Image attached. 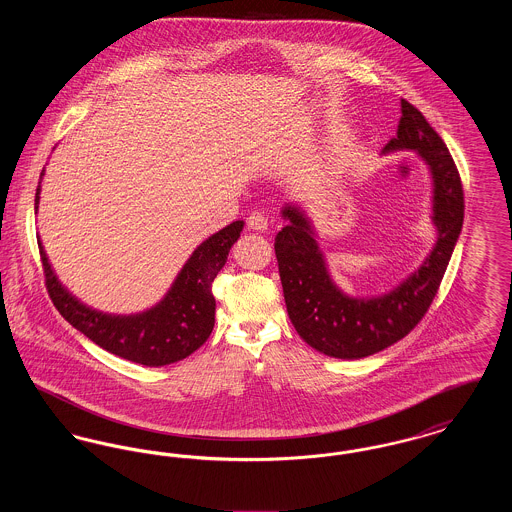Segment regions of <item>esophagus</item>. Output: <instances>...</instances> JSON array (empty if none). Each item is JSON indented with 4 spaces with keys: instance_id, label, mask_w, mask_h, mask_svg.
I'll list each match as a JSON object with an SVG mask.
<instances>
[{
    "instance_id": "1",
    "label": "esophagus",
    "mask_w": 512,
    "mask_h": 512,
    "mask_svg": "<svg viewBox=\"0 0 512 512\" xmlns=\"http://www.w3.org/2000/svg\"><path fill=\"white\" fill-rule=\"evenodd\" d=\"M247 226H249L251 230H255V232H265L268 228V217L265 213L255 211V213H251V215L247 217Z\"/></svg>"
}]
</instances>
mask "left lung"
<instances>
[{
  "label": "left lung",
  "mask_w": 512,
  "mask_h": 512,
  "mask_svg": "<svg viewBox=\"0 0 512 512\" xmlns=\"http://www.w3.org/2000/svg\"><path fill=\"white\" fill-rule=\"evenodd\" d=\"M393 151H416L430 171L436 244L390 292L372 297L343 292L330 274L313 220L297 205L282 207L288 224L276 234L274 251L288 315L303 340L334 359L374 355L413 330L438 293L463 228V186L455 161L438 132L405 99L397 136L382 155Z\"/></svg>",
  "instance_id": "obj_1"
}]
</instances>
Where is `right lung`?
I'll list each match as a JSON object with an SVG mask.
<instances>
[{"mask_svg": "<svg viewBox=\"0 0 512 512\" xmlns=\"http://www.w3.org/2000/svg\"><path fill=\"white\" fill-rule=\"evenodd\" d=\"M42 178L44 171L36 188V213ZM242 230L244 220H236L209 236L203 244L197 245L186 265L176 274L165 297L151 309L134 315H111L82 303L57 278L55 270L49 265L40 236L38 247L49 297L67 322H71L76 330L105 351L119 355L126 361L138 365L165 366L186 359L211 336L217 307L211 286Z\"/></svg>", "mask_w": 512, "mask_h": 512, "instance_id": "right-lung-1", "label": "right lung"}]
</instances>
